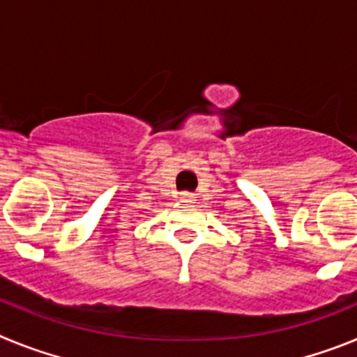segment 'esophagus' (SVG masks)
Segmentation results:
<instances>
[{
    "instance_id": "obj_1",
    "label": "esophagus",
    "mask_w": 357,
    "mask_h": 357,
    "mask_svg": "<svg viewBox=\"0 0 357 357\" xmlns=\"http://www.w3.org/2000/svg\"><path fill=\"white\" fill-rule=\"evenodd\" d=\"M182 200H184V202H193V195H191V193H182Z\"/></svg>"
}]
</instances>
